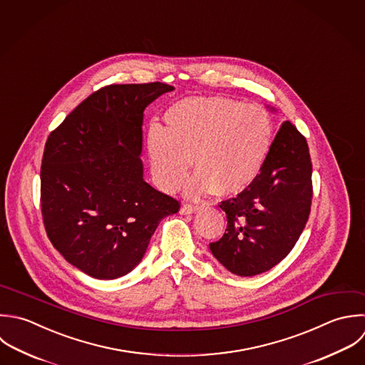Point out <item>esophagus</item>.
Here are the masks:
<instances>
[{
    "label": "esophagus",
    "instance_id": "34e87169",
    "mask_svg": "<svg viewBox=\"0 0 365 365\" xmlns=\"http://www.w3.org/2000/svg\"><path fill=\"white\" fill-rule=\"evenodd\" d=\"M196 210H197V207L193 206V205H190V203H185V205L180 207V213H182V215H190V213H193V212H196Z\"/></svg>",
    "mask_w": 365,
    "mask_h": 365
}]
</instances>
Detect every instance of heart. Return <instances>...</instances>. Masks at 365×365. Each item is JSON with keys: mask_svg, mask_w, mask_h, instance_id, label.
<instances>
[{"mask_svg": "<svg viewBox=\"0 0 365 365\" xmlns=\"http://www.w3.org/2000/svg\"><path fill=\"white\" fill-rule=\"evenodd\" d=\"M165 119L168 128L152 125L146 142L152 179L163 192L185 182L193 159L197 175L189 195L213 189L220 196L239 195L257 178L273 145L269 112L232 98L183 99Z\"/></svg>", "mask_w": 365, "mask_h": 365, "instance_id": "obj_1", "label": "heart"}]
</instances>
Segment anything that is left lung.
<instances>
[{
	"label": "left lung",
	"instance_id": "obj_1",
	"mask_svg": "<svg viewBox=\"0 0 365 365\" xmlns=\"http://www.w3.org/2000/svg\"><path fill=\"white\" fill-rule=\"evenodd\" d=\"M313 165L306 138L284 120L253 183L219 206L227 217L220 240L209 245L232 273L250 277L280 263L310 216Z\"/></svg>",
	"mask_w": 365,
	"mask_h": 365
}]
</instances>
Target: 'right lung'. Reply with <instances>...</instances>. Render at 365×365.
<instances>
[{
    "instance_id": "1",
    "label": "right lung",
    "mask_w": 365,
    "mask_h": 365,
    "mask_svg": "<svg viewBox=\"0 0 365 365\" xmlns=\"http://www.w3.org/2000/svg\"><path fill=\"white\" fill-rule=\"evenodd\" d=\"M175 88L163 82L106 85L55 128L41 165V213L52 246L99 280L128 274L159 222L180 202L143 180L145 108Z\"/></svg>"
}]
</instances>
